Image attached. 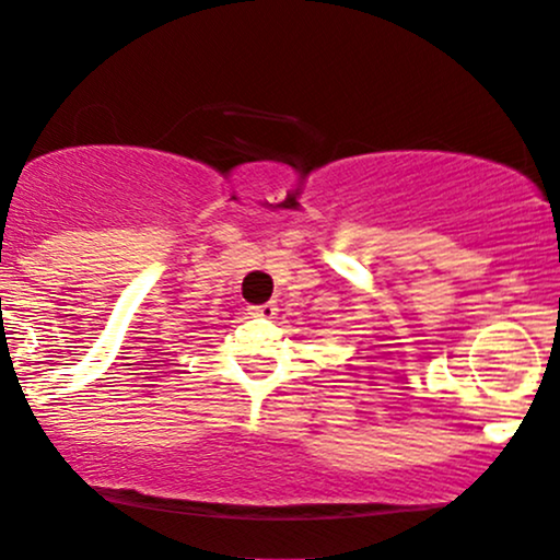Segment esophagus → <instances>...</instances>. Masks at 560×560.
Returning <instances> with one entry per match:
<instances>
[{
    "mask_svg": "<svg viewBox=\"0 0 560 560\" xmlns=\"http://www.w3.org/2000/svg\"><path fill=\"white\" fill-rule=\"evenodd\" d=\"M252 316H262V318H272L278 313V305L275 303H262V305H249Z\"/></svg>",
    "mask_w": 560,
    "mask_h": 560,
    "instance_id": "esophagus-1",
    "label": "esophagus"
}]
</instances>
